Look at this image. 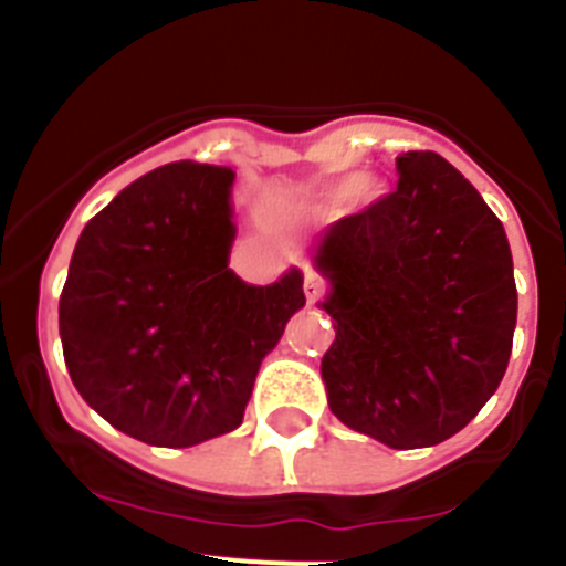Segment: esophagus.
<instances>
[{
  "label": "esophagus",
  "mask_w": 566,
  "mask_h": 566,
  "mask_svg": "<svg viewBox=\"0 0 566 566\" xmlns=\"http://www.w3.org/2000/svg\"><path fill=\"white\" fill-rule=\"evenodd\" d=\"M303 289H306V297L312 300H319L323 297V292H326V280L319 277L317 272H306V277H303Z\"/></svg>",
  "instance_id": "esophagus-1"
}]
</instances>
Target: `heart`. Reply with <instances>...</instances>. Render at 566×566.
<instances>
[{
  "label": "heart",
  "instance_id": "heart-1",
  "mask_svg": "<svg viewBox=\"0 0 566 566\" xmlns=\"http://www.w3.org/2000/svg\"><path fill=\"white\" fill-rule=\"evenodd\" d=\"M345 195H357L363 201H371L374 195H377V187H374V181H368V178L352 175V178H343V181L332 189V198H345Z\"/></svg>",
  "mask_w": 566,
  "mask_h": 566
}]
</instances>
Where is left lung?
Here are the masks:
<instances>
[{
    "label": "left lung",
    "mask_w": 566,
    "mask_h": 566,
    "mask_svg": "<svg viewBox=\"0 0 566 566\" xmlns=\"http://www.w3.org/2000/svg\"><path fill=\"white\" fill-rule=\"evenodd\" d=\"M399 184L319 234L332 283L328 408L377 442L413 451L451 439L502 382L516 280L502 221L437 153H402Z\"/></svg>",
    "instance_id": "1"
}]
</instances>
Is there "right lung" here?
<instances>
[{"label":"right lung","instance_id":"obj_1","mask_svg":"<svg viewBox=\"0 0 566 566\" xmlns=\"http://www.w3.org/2000/svg\"><path fill=\"white\" fill-rule=\"evenodd\" d=\"M229 167L142 175L84 227L59 300L64 363L113 428L192 448L243 422L254 377L306 306L303 274L249 286L229 269Z\"/></svg>","mask_w":566,"mask_h":566}]
</instances>
